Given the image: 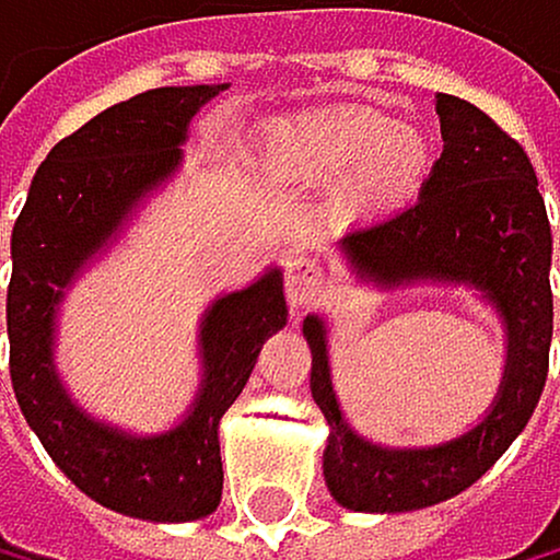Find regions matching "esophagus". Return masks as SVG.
<instances>
[{"label": "esophagus", "instance_id": "obj_1", "mask_svg": "<svg viewBox=\"0 0 560 560\" xmlns=\"http://www.w3.org/2000/svg\"><path fill=\"white\" fill-rule=\"evenodd\" d=\"M283 287H287V301H291V308H308L312 301L323 298L326 273H323V266H318L315 259L291 256V262H287Z\"/></svg>", "mask_w": 560, "mask_h": 560}]
</instances>
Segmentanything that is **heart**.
Wrapping results in <instances>:
<instances>
[{"instance_id":"heart-1","label":"heart","mask_w":560,"mask_h":560,"mask_svg":"<svg viewBox=\"0 0 560 560\" xmlns=\"http://www.w3.org/2000/svg\"><path fill=\"white\" fill-rule=\"evenodd\" d=\"M269 164L298 182L343 178V210L372 217L410 207L431 175L434 153L421 129L350 108L283 129L269 143Z\"/></svg>"}]
</instances>
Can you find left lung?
Segmentation results:
<instances>
[{"label":"left lung","instance_id":"obj_1","mask_svg":"<svg viewBox=\"0 0 560 560\" xmlns=\"http://www.w3.org/2000/svg\"><path fill=\"white\" fill-rule=\"evenodd\" d=\"M442 158L413 207L340 237L358 280L382 291L410 283H463L494 304L505 326V372L491 410L442 445L389 448L343 421L329 378L326 318H304L312 347V396L329 421L326 488L353 512H413L439 505L480 480L537 410L547 382L555 298L550 224L526 150L470 101L434 97Z\"/></svg>","mask_w":560,"mask_h":560}]
</instances>
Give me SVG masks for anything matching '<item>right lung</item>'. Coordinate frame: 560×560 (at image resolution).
Here are the masks:
<instances>
[{"label": "right lung", "instance_id": "1", "mask_svg": "<svg viewBox=\"0 0 560 560\" xmlns=\"http://www.w3.org/2000/svg\"><path fill=\"white\" fill-rule=\"evenodd\" d=\"M224 86H158L94 115L51 147L13 228L5 329L16 402L55 466L97 505L132 520L188 523L220 505V417L242 396L262 343L287 326L283 277L266 269L210 304L199 323L196 402L161 434L118 431L72 402L55 372V312L80 269L175 175L188 121Z\"/></svg>", "mask_w": 560, "mask_h": 560}]
</instances>
